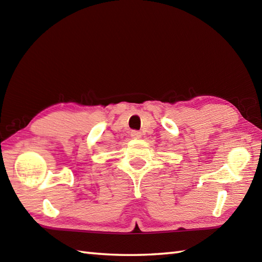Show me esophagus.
<instances>
[{
    "label": "esophagus",
    "mask_w": 262,
    "mask_h": 262,
    "mask_svg": "<svg viewBox=\"0 0 262 262\" xmlns=\"http://www.w3.org/2000/svg\"><path fill=\"white\" fill-rule=\"evenodd\" d=\"M132 137L140 138V137H141V133L137 132V130H133V132H132Z\"/></svg>",
    "instance_id": "1"
}]
</instances>
